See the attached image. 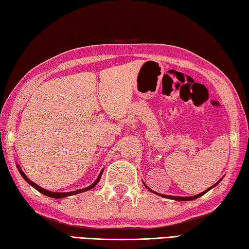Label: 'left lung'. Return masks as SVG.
<instances>
[{"label":"left lung","instance_id":"obj_1","mask_svg":"<svg viewBox=\"0 0 249 249\" xmlns=\"http://www.w3.org/2000/svg\"><path fill=\"white\" fill-rule=\"evenodd\" d=\"M221 180H222V179H221ZM221 180H220V181H221ZM220 181H218V182H220ZM218 182H216L215 184L212 185V187H211L210 189H212L213 187H215V185H216ZM146 188H147V189H149L148 187H147V185H146ZM210 189H208V190L204 191V192L200 193V195H196V196H189V197H183V196H162V195H161V196H163V197H167V199H174V200H176V201H191V200L197 199V197H200L201 196H203L204 193H206V192H208V191L210 190ZM149 191H151L150 189H149ZM151 192H153V191H151ZM159 196H160V195H159Z\"/></svg>","mask_w":249,"mask_h":249}]
</instances>
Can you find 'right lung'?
Instances as JSON below:
<instances>
[{
	"label": "right lung",
	"instance_id": "obj_1",
	"mask_svg": "<svg viewBox=\"0 0 249 249\" xmlns=\"http://www.w3.org/2000/svg\"><path fill=\"white\" fill-rule=\"evenodd\" d=\"M18 171H19V174L22 175V177L23 178L26 180V182H28L29 184L31 185H33L34 188L36 189V190H38L40 193H43V195H45L46 196H49V197H53V199H61V197H65V196H73V195H78V193H80V192H84V191H88V190H90V189H92L93 187H95L96 185V183L99 182L100 181V179H101V176H102V172L103 171H101V174H100V176L98 177V179H96L93 183H92L91 185H89V187H87V188H84V189H81V190H78V191H71V192H62V193H60V192H52V191H48V190H45V189H43V188H40L39 185H37L35 182H33V181H31L29 180L26 176H25V174L24 172L22 171V169H20V168L18 166Z\"/></svg>",
	"mask_w": 249,
	"mask_h": 249
}]
</instances>
